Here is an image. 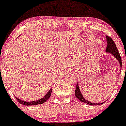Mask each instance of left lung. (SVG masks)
<instances>
[{
  "mask_svg": "<svg viewBox=\"0 0 126 126\" xmlns=\"http://www.w3.org/2000/svg\"><path fill=\"white\" fill-rule=\"evenodd\" d=\"M106 39H107V47H106V51L108 52H110L113 56L115 57L116 59H117L120 62V64L121 65V66H122V62H121V57L120 56L119 52H118V49H117V47H116L115 44L113 41L112 39L110 37L108 36H106ZM75 96L77 97V98H78L80 101L84 102V103H87L88 105H102L103 103H92L90 102H88V100H87L86 99H85L84 98L83 96L81 94V91H80L79 88L78 84H77V87H76L75 92Z\"/></svg>",
  "mask_w": 126,
  "mask_h": 126,
  "instance_id": "left-lung-1",
  "label": "left lung"
}]
</instances>
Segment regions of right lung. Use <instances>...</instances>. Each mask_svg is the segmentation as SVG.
<instances>
[{"label":"right lung","instance_id":"1","mask_svg":"<svg viewBox=\"0 0 126 126\" xmlns=\"http://www.w3.org/2000/svg\"><path fill=\"white\" fill-rule=\"evenodd\" d=\"M52 92V88L49 90V91L48 92L47 94L45 95L44 97L42 98V99H39V100H36V101H32V102H24L23 100H20V99H18V98L16 97V99L17 100V101L19 102V103H21L22 105H27V106H30V105H39V104H42V103H44V102H45L47 100H48L49 98V97L51 96V94Z\"/></svg>","mask_w":126,"mask_h":126}]
</instances>
